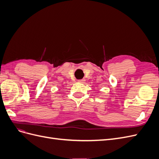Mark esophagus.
Returning a JSON list of instances; mask_svg holds the SVG:
<instances>
[{
	"label": "esophagus",
	"mask_w": 159,
	"mask_h": 159,
	"mask_svg": "<svg viewBox=\"0 0 159 159\" xmlns=\"http://www.w3.org/2000/svg\"><path fill=\"white\" fill-rule=\"evenodd\" d=\"M85 81V79H81V80H78V82H80V83H84Z\"/></svg>",
	"instance_id": "obj_1"
}]
</instances>
